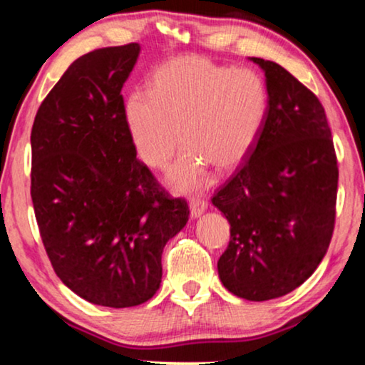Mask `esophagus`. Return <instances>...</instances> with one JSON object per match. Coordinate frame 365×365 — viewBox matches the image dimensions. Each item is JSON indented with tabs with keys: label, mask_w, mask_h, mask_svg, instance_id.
<instances>
[{
	"label": "esophagus",
	"mask_w": 365,
	"mask_h": 365,
	"mask_svg": "<svg viewBox=\"0 0 365 365\" xmlns=\"http://www.w3.org/2000/svg\"><path fill=\"white\" fill-rule=\"evenodd\" d=\"M189 207H191V217L196 219L201 216L204 211H206L207 202L202 201V199H192L191 204H189Z\"/></svg>",
	"instance_id": "1"
}]
</instances>
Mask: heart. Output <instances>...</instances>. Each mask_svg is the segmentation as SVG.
Returning a JSON list of instances; mask_svg holds the SVG:
<instances>
[{"instance_id": "b5f03b06", "label": "heart", "mask_w": 365, "mask_h": 365, "mask_svg": "<svg viewBox=\"0 0 365 365\" xmlns=\"http://www.w3.org/2000/svg\"><path fill=\"white\" fill-rule=\"evenodd\" d=\"M267 103L266 83L254 69L181 56L153 73L149 91L129 94L123 119L138 156L154 169L168 166L182 136L187 151L169 169L168 181L179 192H194L207 186L209 166L229 171L244 161L266 121Z\"/></svg>"}]
</instances>
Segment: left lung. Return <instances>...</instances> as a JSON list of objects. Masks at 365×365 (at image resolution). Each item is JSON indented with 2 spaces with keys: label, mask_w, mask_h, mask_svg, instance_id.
<instances>
[{
  "label": "left lung",
  "mask_w": 365,
  "mask_h": 365,
  "mask_svg": "<svg viewBox=\"0 0 365 365\" xmlns=\"http://www.w3.org/2000/svg\"><path fill=\"white\" fill-rule=\"evenodd\" d=\"M251 59L266 74V121L212 204L231 224L217 261L221 282L234 296L259 302L294 291L326 256L339 169L316 94L281 64Z\"/></svg>",
  "instance_id": "obj_1"
}]
</instances>
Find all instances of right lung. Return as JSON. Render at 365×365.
<instances>
[{"mask_svg":"<svg viewBox=\"0 0 365 365\" xmlns=\"http://www.w3.org/2000/svg\"><path fill=\"white\" fill-rule=\"evenodd\" d=\"M139 49L78 58L31 129V199L54 272L79 297L116 309L156 294L163 249L189 219L186 199L139 161L124 126L121 89Z\"/></svg>","mask_w":365,"mask_h":365,"instance_id":"1","label":"right lung"}]
</instances>
